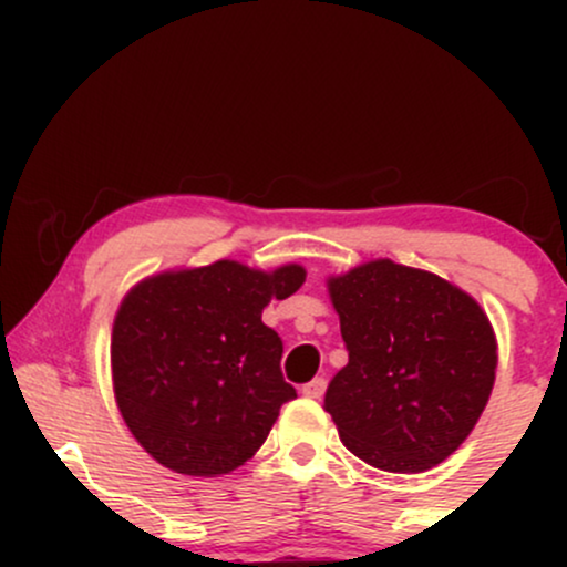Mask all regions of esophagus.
<instances>
[{
	"mask_svg": "<svg viewBox=\"0 0 567 567\" xmlns=\"http://www.w3.org/2000/svg\"><path fill=\"white\" fill-rule=\"evenodd\" d=\"M324 386H328V381H324L322 375H320V379H311L309 383H303L301 392H303L306 396H311V400H320V396L324 394Z\"/></svg>",
	"mask_w": 567,
	"mask_h": 567,
	"instance_id": "esophagus-1",
	"label": "esophagus"
}]
</instances>
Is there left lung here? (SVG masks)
Returning a JSON list of instances; mask_svg holds the SVG:
<instances>
[{"instance_id":"obj_1","label":"left lung","mask_w":567,"mask_h":567,"mask_svg":"<svg viewBox=\"0 0 567 567\" xmlns=\"http://www.w3.org/2000/svg\"><path fill=\"white\" fill-rule=\"evenodd\" d=\"M349 365L324 394L343 445L383 472L442 464L496 381V336L472 296L429 271L370 261L330 279Z\"/></svg>"}]
</instances>
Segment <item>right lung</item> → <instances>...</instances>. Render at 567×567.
<instances>
[{"label":"right lung","instance_id":"right-lung-1","mask_svg":"<svg viewBox=\"0 0 567 567\" xmlns=\"http://www.w3.org/2000/svg\"><path fill=\"white\" fill-rule=\"evenodd\" d=\"M303 279L296 264L264 275L216 261L127 292L112 333L114 394L133 437L162 466L213 477L264 445L296 389L279 368L282 338L261 311Z\"/></svg>","mask_w":567,"mask_h":567}]
</instances>
